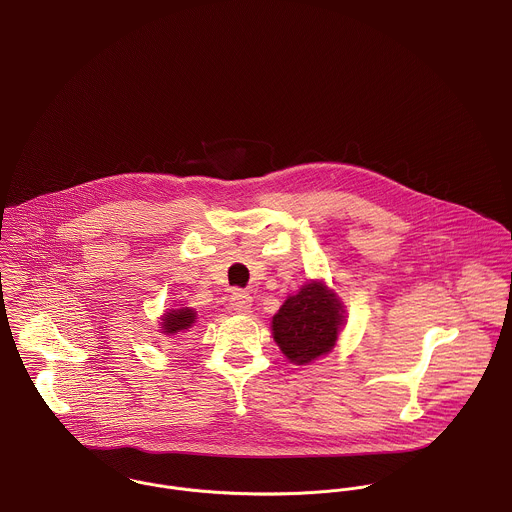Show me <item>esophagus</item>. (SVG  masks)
<instances>
[{
	"instance_id": "34e87169",
	"label": "esophagus",
	"mask_w": 512,
	"mask_h": 512,
	"mask_svg": "<svg viewBox=\"0 0 512 512\" xmlns=\"http://www.w3.org/2000/svg\"><path fill=\"white\" fill-rule=\"evenodd\" d=\"M231 305H233L236 313H248L250 307H252V297L250 293L242 291V289H233L231 293Z\"/></svg>"
}]
</instances>
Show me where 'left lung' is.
I'll return each mask as SVG.
<instances>
[{"mask_svg": "<svg viewBox=\"0 0 512 512\" xmlns=\"http://www.w3.org/2000/svg\"><path fill=\"white\" fill-rule=\"evenodd\" d=\"M342 325V305L321 281L307 283L297 295L287 297L272 319L274 340L287 360L297 366L328 354Z\"/></svg>", "mask_w": 512, "mask_h": 512, "instance_id": "left-lung-1", "label": "left lung"}]
</instances>
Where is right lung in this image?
Segmentation results:
<instances>
[{
  "label": "right lung",
  "instance_id": "obj_1",
  "mask_svg": "<svg viewBox=\"0 0 512 512\" xmlns=\"http://www.w3.org/2000/svg\"><path fill=\"white\" fill-rule=\"evenodd\" d=\"M193 321H195V313H193L191 309L184 307V309H178V311H172V313L164 315V319H162V330H164L166 334L182 332V330H186V328L193 325Z\"/></svg>",
  "mask_w": 512,
  "mask_h": 512
}]
</instances>
